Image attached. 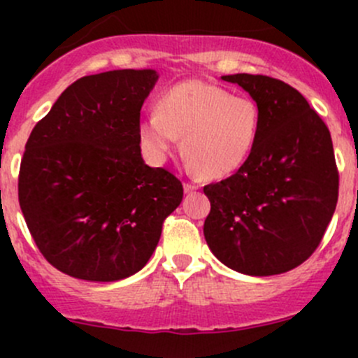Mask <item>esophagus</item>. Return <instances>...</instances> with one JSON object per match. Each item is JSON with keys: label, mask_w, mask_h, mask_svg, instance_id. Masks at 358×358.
<instances>
[{"label": "esophagus", "mask_w": 358, "mask_h": 358, "mask_svg": "<svg viewBox=\"0 0 358 358\" xmlns=\"http://www.w3.org/2000/svg\"><path fill=\"white\" fill-rule=\"evenodd\" d=\"M197 189H199V187L194 185V183H185V185H183V190H185V194L194 192V190H197Z\"/></svg>", "instance_id": "1"}]
</instances>
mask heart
Segmentation results:
<instances>
[{
	"label": "heart",
	"instance_id": "obj_1",
	"mask_svg": "<svg viewBox=\"0 0 358 358\" xmlns=\"http://www.w3.org/2000/svg\"><path fill=\"white\" fill-rule=\"evenodd\" d=\"M259 129L258 107L248 96L201 79L166 90L157 110L138 122L150 161L162 162L182 138V154L204 178H225L248 161Z\"/></svg>",
	"mask_w": 358,
	"mask_h": 358
}]
</instances>
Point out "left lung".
<instances>
[{
	"label": "left lung",
	"instance_id": "left-lung-1",
	"mask_svg": "<svg viewBox=\"0 0 358 358\" xmlns=\"http://www.w3.org/2000/svg\"><path fill=\"white\" fill-rule=\"evenodd\" d=\"M256 102L259 129L236 175L204 187V237L225 266L252 277L289 272L322 241L338 202L327 126L305 96L268 76L230 74Z\"/></svg>",
	"mask_w": 358,
	"mask_h": 358
}]
</instances>
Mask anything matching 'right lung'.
I'll return each instance as SVG.
<instances>
[{"instance_id": "right-lung-1", "label": "right lung", "mask_w": 358, "mask_h": 358, "mask_svg": "<svg viewBox=\"0 0 358 358\" xmlns=\"http://www.w3.org/2000/svg\"><path fill=\"white\" fill-rule=\"evenodd\" d=\"M154 69L85 76L34 126L20 162L19 202L36 246L60 272L114 282L140 272L182 182L145 164L138 122Z\"/></svg>"}]
</instances>
